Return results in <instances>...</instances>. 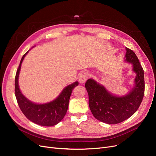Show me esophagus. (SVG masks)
I'll return each mask as SVG.
<instances>
[{
    "label": "esophagus",
    "instance_id": "1",
    "mask_svg": "<svg viewBox=\"0 0 156 156\" xmlns=\"http://www.w3.org/2000/svg\"><path fill=\"white\" fill-rule=\"evenodd\" d=\"M88 78V74L87 72L81 73L79 76V81L81 83H84Z\"/></svg>",
    "mask_w": 156,
    "mask_h": 156
}]
</instances>
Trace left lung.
Masks as SVG:
<instances>
[{"label": "left lung", "instance_id": "obj_1", "mask_svg": "<svg viewBox=\"0 0 156 156\" xmlns=\"http://www.w3.org/2000/svg\"><path fill=\"white\" fill-rule=\"evenodd\" d=\"M124 61L132 65L135 73L133 85L122 95L110 92L105 87L92 78L85 83L89 108L94 116L105 123L113 125L128 119L137 111L144 95V73L135 52L126 47Z\"/></svg>", "mask_w": 156, "mask_h": 156}]
</instances>
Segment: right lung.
<instances>
[{
    "label": "right lung",
    "mask_w": 156,
    "mask_h": 156,
    "mask_svg": "<svg viewBox=\"0 0 156 156\" xmlns=\"http://www.w3.org/2000/svg\"><path fill=\"white\" fill-rule=\"evenodd\" d=\"M29 51L24 54L20 61L15 78V95L19 107L30 121L44 126H52L64 118L68 109L69 98L74 88L78 85V81L66 87L55 99L48 102L37 104L29 100L20 90L19 76L21 64Z\"/></svg>",
    "instance_id": "obj_1"
}]
</instances>
